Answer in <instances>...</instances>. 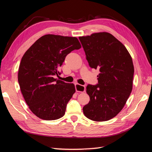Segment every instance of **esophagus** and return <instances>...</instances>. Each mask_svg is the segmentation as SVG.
<instances>
[{"instance_id":"obj_1","label":"esophagus","mask_w":152,"mask_h":152,"mask_svg":"<svg viewBox=\"0 0 152 152\" xmlns=\"http://www.w3.org/2000/svg\"><path fill=\"white\" fill-rule=\"evenodd\" d=\"M75 88L77 92H84L85 91V86L83 85H81L78 83L75 84Z\"/></svg>"}]
</instances>
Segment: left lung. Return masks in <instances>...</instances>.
<instances>
[{
	"label": "left lung",
	"mask_w": 152,
	"mask_h": 152,
	"mask_svg": "<svg viewBox=\"0 0 152 152\" xmlns=\"http://www.w3.org/2000/svg\"><path fill=\"white\" fill-rule=\"evenodd\" d=\"M90 67L99 69L98 84L88 85L85 116L96 122L114 118L122 111L132 90L134 69L125 46L108 32L79 37Z\"/></svg>",
	"instance_id": "8db88e82"
}]
</instances>
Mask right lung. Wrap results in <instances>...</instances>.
I'll list each match as a JSON object with an SVG mask.
<instances>
[{
	"label": "right lung",
	"instance_id": "1",
	"mask_svg": "<svg viewBox=\"0 0 152 152\" xmlns=\"http://www.w3.org/2000/svg\"><path fill=\"white\" fill-rule=\"evenodd\" d=\"M81 48L75 37L46 34L24 53L18 69V83L29 109L38 118L55 120L65 115L75 86L54 76L60 75L58 68L67 55Z\"/></svg>",
	"mask_w": 152,
	"mask_h": 152
}]
</instances>
